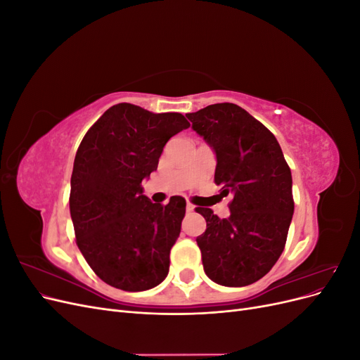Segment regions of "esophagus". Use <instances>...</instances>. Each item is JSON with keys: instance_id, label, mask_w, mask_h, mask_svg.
<instances>
[{"instance_id": "1", "label": "esophagus", "mask_w": 360, "mask_h": 360, "mask_svg": "<svg viewBox=\"0 0 360 360\" xmlns=\"http://www.w3.org/2000/svg\"><path fill=\"white\" fill-rule=\"evenodd\" d=\"M193 209H195V205H193V204H191V202H188V204H186V212H188V213H192V212H193Z\"/></svg>"}]
</instances>
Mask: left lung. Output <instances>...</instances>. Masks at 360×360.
<instances>
[{"label":"left lung","mask_w":360,"mask_h":360,"mask_svg":"<svg viewBox=\"0 0 360 360\" xmlns=\"http://www.w3.org/2000/svg\"><path fill=\"white\" fill-rule=\"evenodd\" d=\"M216 153L214 183L233 195L230 217L197 207L207 222L197 237L205 275L245 287L269 274L284 250L294 212L292 180L275 135L243 108L214 103L186 114Z\"/></svg>","instance_id":"left-lung-1"}]
</instances>
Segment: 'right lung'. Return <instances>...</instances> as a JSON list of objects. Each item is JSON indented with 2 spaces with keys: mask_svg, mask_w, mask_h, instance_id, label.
<instances>
[{
  "mask_svg": "<svg viewBox=\"0 0 360 360\" xmlns=\"http://www.w3.org/2000/svg\"><path fill=\"white\" fill-rule=\"evenodd\" d=\"M189 122L179 112L153 114L118 103L89 129L76 151L70 180V216L76 245L108 285L144 291L169 270L186 201L153 204L143 183L158 169L168 139Z\"/></svg>",
  "mask_w": 360,
  "mask_h": 360,
  "instance_id": "right-lung-1",
  "label": "right lung"
}]
</instances>
